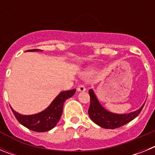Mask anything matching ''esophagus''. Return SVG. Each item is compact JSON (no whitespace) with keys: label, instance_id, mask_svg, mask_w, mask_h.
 I'll list each match as a JSON object with an SVG mask.
<instances>
[{"label":"esophagus","instance_id":"esophagus-1","mask_svg":"<svg viewBox=\"0 0 155 155\" xmlns=\"http://www.w3.org/2000/svg\"><path fill=\"white\" fill-rule=\"evenodd\" d=\"M77 90L78 91H84L86 90V88L83 84H79V85L78 86V87H77Z\"/></svg>","mask_w":155,"mask_h":155}]
</instances>
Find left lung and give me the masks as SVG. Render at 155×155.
<instances>
[{
	"label": "left lung",
	"mask_w": 155,
	"mask_h": 155,
	"mask_svg": "<svg viewBox=\"0 0 155 155\" xmlns=\"http://www.w3.org/2000/svg\"><path fill=\"white\" fill-rule=\"evenodd\" d=\"M88 93L91 102L88 109V115L94 124L105 129L119 128L130 123L140 114L145 104H143L139 109L133 113L128 114H116L110 113L100 105L92 90L90 89Z\"/></svg>",
	"instance_id": "left-lung-1"
}]
</instances>
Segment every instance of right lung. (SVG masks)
Wrapping results in <instances>:
<instances>
[{
	"label": "right lung",
	"mask_w": 155,
	"mask_h": 155,
	"mask_svg": "<svg viewBox=\"0 0 155 155\" xmlns=\"http://www.w3.org/2000/svg\"><path fill=\"white\" fill-rule=\"evenodd\" d=\"M40 50H28L27 51H39ZM76 89H71L68 91H62L58 96L53 100L50 105L44 111L31 116H23L16 113L12 109L14 115L18 121L28 128L35 132H46L50 130L57 125L62 115L64 103L68 98H71L74 94Z\"/></svg>",
	"instance_id": "obj_1"
}]
</instances>
